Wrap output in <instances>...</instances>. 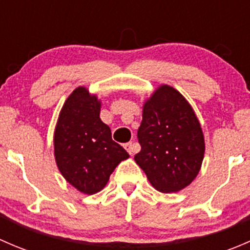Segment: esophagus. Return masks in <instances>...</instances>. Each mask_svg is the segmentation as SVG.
Masks as SVG:
<instances>
[{"instance_id": "esophagus-1", "label": "esophagus", "mask_w": 250, "mask_h": 250, "mask_svg": "<svg viewBox=\"0 0 250 250\" xmlns=\"http://www.w3.org/2000/svg\"><path fill=\"white\" fill-rule=\"evenodd\" d=\"M125 150L128 151V153H129L130 156H133V155H134V153H137L138 150H139L138 145H137V144H134V143L125 144Z\"/></svg>"}]
</instances>
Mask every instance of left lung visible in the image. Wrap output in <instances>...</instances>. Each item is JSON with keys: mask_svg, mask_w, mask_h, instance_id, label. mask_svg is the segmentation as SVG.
<instances>
[{"mask_svg": "<svg viewBox=\"0 0 250 250\" xmlns=\"http://www.w3.org/2000/svg\"><path fill=\"white\" fill-rule=\"evenodd\" d=\"M134 156L151 185L161 192L183 190L196 178L204 156L200 122L185 98L161 85L144 104Z\"/></svg>", "mask_w": 250, "mask_h": 250, "instance_id": "left-lung-1", "label": "left lung"}]
</instances>
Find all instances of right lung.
Wrapping results in <instances>:
<instances>
[{"label":"right lung","instance_id":"add662e5","mask_svg":"<svg viewBox=\"0 0 250 250\" xmlns=\"http://www.w3.org/2000/svg\"><path fill=\"white\" fill-rule=\"evenodd\" d=\"M99 113L98 98L78 87L60 111L54 133V155L60 173L87 195L104 188L118 163L129 157L112 140L110 127Z\"/></svg>","mask_w":250,"mask_h":250}]
</instances>
